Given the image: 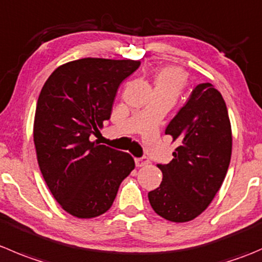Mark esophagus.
Masks as SVG:
<instances>
[{"mask_svg":"<svg viewBox=\"0 0 262 262\" xmlns=\"http://www.w3.org/2000/svg\"><path fill=\"white\" fill-rule=\"evenodd\" d=\"M149 164V160L147 157H141V159H136V165L137 167L146 166V165Z\"/></svg>","mask_w":262,"mask_h":262,"instance_id":"1","label":"esophagus"}]
</instances>
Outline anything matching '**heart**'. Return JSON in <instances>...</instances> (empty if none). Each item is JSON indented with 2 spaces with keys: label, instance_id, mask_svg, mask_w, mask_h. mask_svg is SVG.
I'll return each mask as SVG.
<instances>
[{
  "label": "heart",
  "instance_id": "heart-1",
  "mask_svg": "<svg viewBox=\"0 0 262 262\" xmlns=\"http://www.w3.org/2000/svg\"><path fill=\"white\" fill-rule=\"evenodd\" d=\"M188 75L178 67H164L155 73V93H165L177 98L187 85Z\"/></svg>",
  "mask_w": 262,
  "mask_h": 262
}]
</instances>
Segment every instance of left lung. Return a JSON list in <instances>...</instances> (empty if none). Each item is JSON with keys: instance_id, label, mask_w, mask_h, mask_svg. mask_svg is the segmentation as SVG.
Segmentation results:
<instances>
[{"instance_id": "1", "label": "left lung", "mask_w": 262, "mask_h": 262, "mask_svg": "<svg viewBox=\"0 0 262 262\" xmlns=\"http://www.w3.org/2000/svg\"><path fill=\"white\" fill-rule=\"evenodd\" d=\"M165 134L177 147L169 164H157L162 182L149 204L169 222H190L209 207L229 167L232 126L222 93L211 83L197 85Z\"/></svg>"}]
</instances>
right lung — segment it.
Masks as SVG:
<instances>
[{
	"instance_id": "1",
	"label": "right lung",
	"mask_w": 262,
	"mask_h": 262,
	"mask_svg": "<svg viewBox=\"0 0 262 262\" xmlns=\"http://www.w3.org/2000/svg\"><path fill=\"white\" fill-rule=\"evenodd\" d=\"M139 65L97 57L70 61L40 91L33 126L38 165L56 201L73 216L105 214L136 166L129 154L90 137L110 119L119 85Z\"/></svg>"
}]
</instances>
